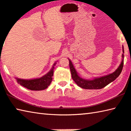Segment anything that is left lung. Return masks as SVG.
<instances>
[{
    "instance_id": "obj_1",
    "label": "left lung",
    "mask_w": 131,
    "mask_h": 131,
    "mask_svg": "<svg viewBox=\"0 0 131 131\" xmlns=\"http://www.w3.org/2000/svg\"><path fill=\"white\" fill-rule=\"evenodd\" d=\"M123 47L122 48V49H123L122 50V51L124 53V47ZM122 60L119 66L113 73L110 74L109 75L105 76H103V77L95 78L92 80H85L80 77L78 75V73L76 71L75 68H74V66L72 65L71 60L68 59L69 60V66L70 71H71L72 78L73 79L74 82L82 88L90 90L101 89V88L105 87V86L111 83V82L114 81L120 75L124 66V54H122Z\"/></svg>"
}]
</instances>
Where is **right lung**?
Instances as JSON below:
<instances>
[{"label": "right lung", "mask_w": 131, "mask_h": 131, "mask_svg": "<svg viewBox=\"0 0 131 131\" xmlns=\"http://www.w3.org/2000/svg\"><path fill=\"white\" fill-rule=\"evenodd\" d=\"M56 65V63L54 64L53 68L50 71L43 77L39 78L32 80H24L20 78H16L17 82L27 89L33 90V91H40L45 90L51 84L53 80V75L54 72V66Z\"/></svg>", "instance_id": "obj_1"}]
</instances>
